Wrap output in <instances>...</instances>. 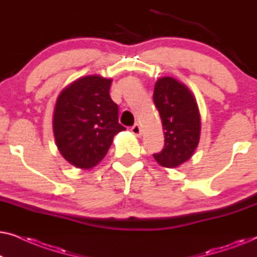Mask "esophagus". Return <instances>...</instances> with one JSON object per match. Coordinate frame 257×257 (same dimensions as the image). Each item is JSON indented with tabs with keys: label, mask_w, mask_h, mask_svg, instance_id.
I'll return each mask as SVG.
<instances>
[{
	"label": "esophagus",
	"mask_w": 257,
	"mask_h": 257,
	"mask_svg": "<svg viewBox=\"0 0 257 257\" xmlns=\"http://www.w3.org/2000/svg\"><path fill=\"white\" fill-rule=\"evenodd\" d=\"M131 132L133 133V135L137 136V137H140L142 136V128H140L139 124H135L131 127Z\"/></svg>",
	"instance_id": "esophagus-1"
}]
</instances>
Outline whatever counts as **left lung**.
<instances>
[{"mask_svg":"<svg viewBox=\"0 0 257 257\" xmlns=\"http://www.w3.org/2000/svg\"><path fill=\"white\" fill-rule=\"evenodd\" d=\"M153 101L165 136L163 151L153 157L161 166L178 167L193 156L199 144L201 121L198 104L191 90L172 77L157 80Z\"/></svg>","mask_w":257,"mask_h":257,"instance_id":"obj_1","label":"left lung"}]
</instances>
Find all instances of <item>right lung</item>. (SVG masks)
Wrapping results in <instances>:
<instances>
[{
  "instance_id": "1",
  "label": "right lung",
  "mask_w": 257,
  "mask_h": 257,
  "mask_svg": "<svg viewBox=\"0 0 257 257\" xmlns=\"http://www.w3.org/2000/svg\"><path fill=\"white\" fill-rule=\"evenodd\" d=\"M111 83V78L97 75L82 77L66 86L56 101V145L66 161L82 170L100 163L113 137L125 130L118 122V105L108 93Z\"/></svg>"
}]
</instances>
